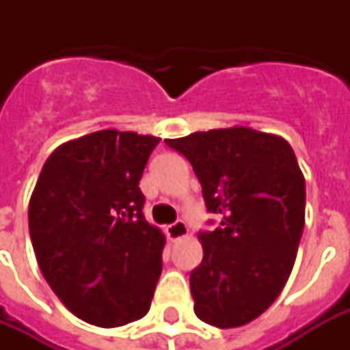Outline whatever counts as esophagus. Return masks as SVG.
Returning <instances> with one entry per match:
<instances>
[{"label":"esophagus","instance_id":"1","mask_svg":"<svg viewBox=\"0 0 350 350\" xmlns=\"http://www.w3.org/2000/svg\"><path fill=\"white\" fill-rule=\"evenodd\" d=\"M167 236H169L170 241H178V239L185 238L187 234H189V229H187L185 221H181V219H178V221H174V224L167 225Z\"/></svg>","mask_w":350,"mask_h":350}]
</instances>
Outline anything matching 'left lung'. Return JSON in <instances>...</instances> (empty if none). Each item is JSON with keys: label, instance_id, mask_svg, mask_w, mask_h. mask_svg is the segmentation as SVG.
I'll return each mask as SVG.
<instances>
[{"label": "left lung", "instance_id": "8db88e82", "mask_svg": "<svg viewBox=\"0 0 350 350\" xmlns=\"http://www.w3.org/2000/svg\"><path fill=\"white\" fill-rule=\"evenodd\" d=\"M165 143L189 159L207 211L221 218L214 230L198 232L194 312L219 329L245 325L274 304L293 271L305 225L298 159L283 137L247 126Z\"/></svg>", "mask_w": 350, "mask_h": 350}]
</instances>
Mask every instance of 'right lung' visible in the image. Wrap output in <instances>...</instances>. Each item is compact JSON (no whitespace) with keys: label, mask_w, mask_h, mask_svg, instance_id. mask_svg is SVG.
Here are the masks:
<instances>
[{"label":"right lung","mask_w":350,"mask_h":350,"mask_svg":"<svg viewBox=\"0 0 350 350\" xmlns=\"http://www.w3.org/2000/svg\"><path fill=\"white\" fill-rule=\"evenodd\" d=\"M158 143L114 129L63 143L30 196L38 265L63 305L90 325H126L150 309L165 238L143 216L139 180Z\"/></svg>","instance_id":"obj_1"}]
</instances>
